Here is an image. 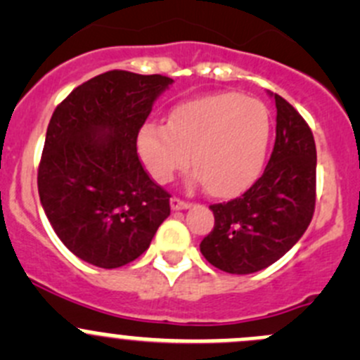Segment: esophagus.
<instances>
[{
    "mask_svg": "<svg viewBox=\"0 0 360 360\" xmlns=\"http://www.w3.org/2000/svg\"><path fill=\"white\" fill-rule=\"evenodd\" d=\"M190 207L191 203L181 200V198H176V197L170 198V209L172 210H184V209H190Z\"/></svg>",
    "mask_w": 360,
    "mask_h": 360,
    "instance_id": "esophagus-1",
    "label": "esophagus"
}]
</instances>
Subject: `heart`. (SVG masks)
<instances>
[{
  "mask_svg": "<svg viewBox=\"0 0 360 360\" xmlns=\"http://www.w3.org/2000/svg\"><path fill=\"white\" fill-rule=\"evenodd\" d=\"M270 111L261 101L223 92L184 101L165 123L148 122L137 134V151L160 184L193 163V179L209 193L230 197L261 174L270 144Z\"/></svg>",
  "mask_w": 360,
  "mask_h": 360,
  "instance_id": "heart-1",
  "label": "heart"
}]
</instances>
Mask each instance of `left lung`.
Segmentation results:
<instances>
[{
    "instance_id": "left-lung-1",
    "label": "left lung",
    "mask_w": 360,
    "mask_h": 360,
    "mask_svg": "<svg viewBox=\"0 0 360 360\" xmlns=\"http://www.w3.org/2000/svg\"><path fill=\"white\" fill-rule=\"evenodd\" d=\"M277 136L263 176L242 197L210 205L214 230L200 244L212 266L248 275L281 259L303 237L315 209L314 134L285 99L271 94Z\"/></svg>"
}]
</instances>
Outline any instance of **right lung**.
<instances>
[{
  "label": "right lung",
  "mask_w": 360,
  "mask_h": 360,
  "mask_svg": "<svg viewBox=\"0 0 360 360\" xmlns=\"http://www.w3.org/2000/svg\"><path fill=\"white\" fill-rule=\"evenodd\" d=\"M174 83L162 75L108 71L56 108L38 169L43 210L79 259L120 268L150 248L170 195L137 157V134Z\"/></svg>",
  "instance_id": "right-lung-1"
}]
</instances>
